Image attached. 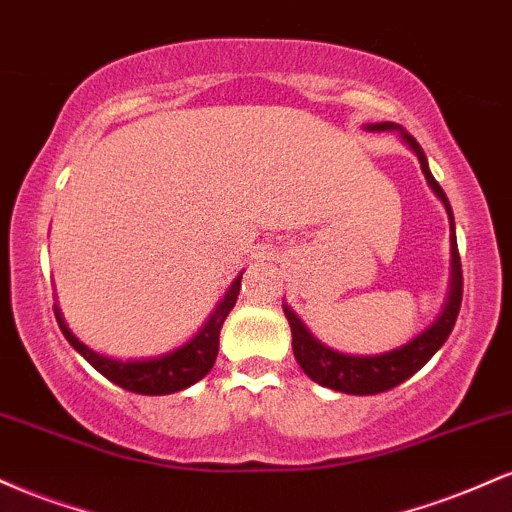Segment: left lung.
Returning a JSON list of instances; mask_svg holds the SVG:
<instances>
[{"label":"left lung","instance_id":"1","mask_svg":"<svg viewBox=\"0 0 512 512\" xmlns=\"http://www.w3.org/2000/svg\"><path fill=\"white\" fill-rule=\"evenodd\" d=\"M368 132H399V137L409 144V149L414 151L419 158L421 170H424L426 182L431 185V190L436 192V197L443 202L445 211H448L450 219V293L448 301H445L443 313L438 315V320L431 327H426L424 332L416 334L411 342L397 349L385 351V354L375 356H354V354H342V351H334L330 346L317 342L313 334L308 332V327L303 325V320L298 317L289 305L284 303V315L291 325V337H293V356H296L298 366L303 368V373L310 380H315L317 385L330 387V390L344 392V395H378V392L392 390L399 383L411 378L416 370H421L431 361V356L436 354L440 346L445 344V339L450 337L452 327H455L457 313H460L462 305V262L460 252H457V240H455V219H452V209L448 197H445L443 187L438 185L436 178L428 170V161L424 149L416 142L411 134L404 132L402 127L395 122H375V125H366Z\"/></svg>","mask_w":512,"mask_h":512}]
</instances>
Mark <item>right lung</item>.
Wrapping results in <instances>:
<instances>
[{
  "label": "right lung",
  "mask_w": 512,
  "mask_h": 512,
  "mask_svg": "<svg viewBox=\"0 0 512 512\" xmlns=\"http://www.w3.org/2000/svg\"><path fill=\"white\" fill-rule=\"evenodd\" d=\"M240 279H243V274H238L236 281L228 286L226 296L221 298L219 305L214 308V313L209 315V320L204 322L202 330H199L190 342H185L178 346V349L168 351V354L163 356L142 358V361H120V358H110L88 349V346L84 342H79L72 334V330H69L57 305L55 317L57 322H60V330L64 337H67V342L72 344L74 349L98 370V373L105 375L110 383L125 387L129 392H137V395H173V392H180L185 390V387L199 383V380L209 373L211 366H214L216 354H219V334L223 320H226L231 308L238 301Z\"/></svg>",
  "instance_id": "obj_1"
}]
</instances>
